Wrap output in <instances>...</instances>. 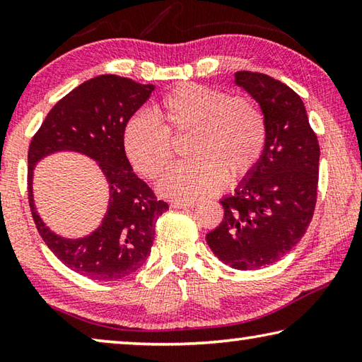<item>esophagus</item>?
I'll return each instance as SVG.
<instances>
[{"instance_id":"1","label":"esophagus","mask_w":362,"mask_h":362,"mask_svg":"<svg viewBox=\"0 0 362 362\" xmlns=\"http://www.w3.org/2000/svg\"><path fill=\"white\" fill-rule=\"evenodd\" d=\"M196 206L194 201H174L173 207L174 209H193Z\"/></svg>"}]
</instances>
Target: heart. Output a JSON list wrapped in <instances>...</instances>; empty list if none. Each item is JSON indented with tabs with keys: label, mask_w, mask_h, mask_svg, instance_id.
I'll return each mask as SVG.
<instances>
[{
	"label": "heart",
	"mask_w": 362,
	"mask_h": 362,
	"mask_svg": "<svg viewBox=\"0 0 362 362\" xmlns=\"http://www.w3.org/2000/svg\"><path fill=\"white\" fill-rule=\"evenodd\" d=\"M189 134L188 156L164 177V196L192 201L217 193L257 168L268 129L262 110L243 95L201 84H182L163 95L153 118L136 115L122 132V148L136 173L156 180L174 159V142Z\"/></svg>",
	"instance_id": "1"
}]
</instances>
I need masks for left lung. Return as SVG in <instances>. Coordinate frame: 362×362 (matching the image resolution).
Here are the masks:
<instances>
[{"label":"left lung","instance_id":"left-lung-1","mask_svg":"<svg viewBox=\"0 0 362 362\" xmlns=\"http://www.w3.org/2000/svg\"><path fill=\"white\" fill-rule=\"evenodd\" d=\"M236 84L260 103L267 145L235 194L220 201L223 220L206 241L231 268L257 269L297 246L313 218L320 142L302 99L289 86L257 71H238Z\"/></svg>","mask_w":362,"mask_h":362}]
</instances>
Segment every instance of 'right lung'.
<instances>
[{
    "label": "right lung",
    "mask_w": 362,
    "mask_h": 362,
    "mask_svg": "<svg viewBox=\"0 0 362 362\" xmlns=\"http://www.w3.org/2000/svg\"><path fill=\"white\" fill-rule=\"evenodd\" d=\"M151 84L100 75L62 97L35 132L28 146V203L38 233L54 255L83 276L115 281L144 265L155 240V223L169 211L153 189L132 173L122 148L127 121L148 100ZM59 149L95 158L110 185V206L101 228L83 240H64L40 222L31 198L34 163Z\"/></svg>",
    "instance_id": "obj_1"
}]
</instances>
